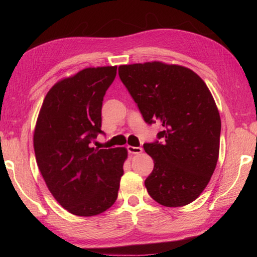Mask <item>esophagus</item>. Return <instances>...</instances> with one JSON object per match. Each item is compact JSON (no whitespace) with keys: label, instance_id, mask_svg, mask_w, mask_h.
Wrapping results in <instances>:
<instances>
[{"label":"esophagus","instance_id":"34e87169","mask_svg":"<svg viewBox=\"0 0 257 257\" xmlns=\"http://www.w3.org/2000/svg\"><path fill=\"white\" fill-rule=\"evenodd\" d=\"M127 150L130 154H141L143 152L142 147H135V146H127Z\"/></svg>","mask_w":257,"mask_h":257}]
</instances>
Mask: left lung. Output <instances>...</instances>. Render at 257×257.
I'll use <instances>...</instances> for the list:
<instances>
[{"label":"left lung","instance_id":"obj_1","mask_svg":"<svg viewBox=\"0 0 257 257\" xmlns=\"http://www.w3.org/2000/svg\"><path fill=\"white\" fill-rule=\"evenodd\" d=\"M119 77L145 122L162 125L160 141L144 144L154 161L150 196L167 207L195 201L219 158L221 119L210 89L190 69L158 61L120 66Z\"/></svg>","mask_w":257,"mask_h":257}]
</instances>
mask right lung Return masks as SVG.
Segmentation results:
<instances>
[{
	"instance_id": "1",
	"label": "right lung",
	"mask_w": 257,
	"mask_h": 257,
	"mask_svg": "<svg viewBox=\"0 0 257 257\" xmlns=\"http://www.w3.org/2000/svg\"><path fill=\"white\" fill-rule=\"evenodd\" d=\"M116 67L86 68L46 94L34 133L38 169L61 206L79 216L101 214L118 197L124 147L98 149L102 104Z\"/></svg>"
}]
</instances>
